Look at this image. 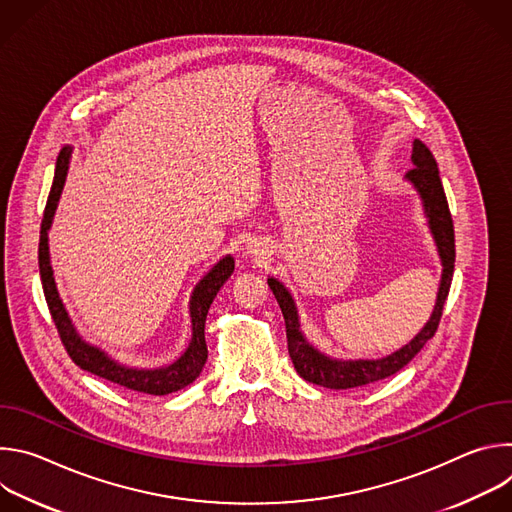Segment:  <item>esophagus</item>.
<instances>
[{
  "instance_id": "34e87169",
  "label": "esophagus",
  "mask_w": 512,
  "mask_h": 512,
  "mask_svg": "<svg viewBox=\"0 0 512 512\" xmlns=\"http://www.w3.org/2000/svg\"><path fill=\"white\" fill-rule=\"evenodd\" d=\"M249 253H253L255 257H257V255H259V257L263 255V251L259 249V245H249Z\"/></svg>"
}]
</instances>
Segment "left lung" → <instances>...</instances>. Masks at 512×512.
I'll return each instance as SVG.
<instances>
[{
	"label": "left lung",
	"mask_w": 512,
	"mask_h": 512,
	"mask_svg": "<svg viewBox=\"0 0 512 512\" xmlns=\"http://www.w3.org/2000/svg\"><path fill=\"white\" fill-rule=\"evenodd\" d=\"M413 168L405 174V180L413 184L417 190L423 210L427 216V225L433 235L437 253L442 259V279L440 289H437V300L433 306V312L427 320V324L421 328V332L403 348L397 352L377 358V360H340L330 358L318 348H314L300 328V316L294 298L281 281L275 277H269L267 283L273 291V296L281 308L283 320H285V334H287V350L291 356V362L298 371V375L314 385L326 387V389H354L362 385H371L381 379H387L401 371L405 364L425 346L429 338H433L437 326H440L444 304L450 294L452 275H454V261H456V243H454V223L448 206V198L440 180V170H437L433 154L427 150V145L419 139L413 141V154H411Z\"/></svg>",
	"instance_id": "1"
}]
</instances>
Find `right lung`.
I'll use <instances>...</instances> for the list:
<instances>
[{
    "label": "right lung",
    "instance_id": "right-lung-1",
    "mask_svg": "<svg viewBox=\"0 0 512 512\" xmlns=\"http://www.w3.org/2000/svg\"><path fill=\"white\" fill-rule=\"evenodd\" d=\"M72 148H62L56 160L54 170V182L48 194V202L44 208V218L40 225V245H38V265H40V279L44 287V298L48 304V310L52 314L54 326L60 334V340L68 352V356L75 360V364L83 371H89L101 379H107L111 383H117L125 389L148 393V395H168L174 391H180L188 387L192 381L198 379L202 373V367L206 362L208 350L204 340V322L208 308L212 300L216 298L218 289L225 285V281L235 271V259L231 255L223 257L218 263L212 265V269L196 283L190 296V320H192V336L186 346V350L166 367L160 369H133L127 364L111 358L105 350L85 342L79 332L72 326L68 312L64 310V304L58 296L54 271L50 265V251H48V231L52 227V218L66 182L68 164H70Z\"/></svg>",
    "mask_w": 512,
    "mask_h": 512
}]
</instances>
